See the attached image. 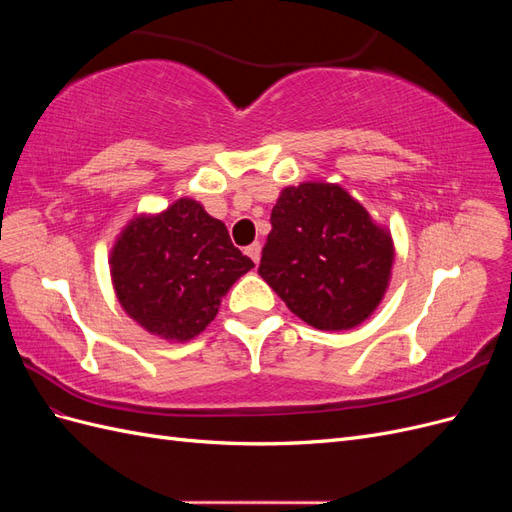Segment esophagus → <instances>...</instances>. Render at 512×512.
Wrapping results in <instances>:
<instances>
[{"label":"esophagus","mask_w":512,"mask_h":512,"mask_svg":"<svg viewBox=\"0 0 512 512\" xmlns=\"http://www.w3.org/2000/svg\"><path fill=\"white\" fill-rule=\"evenodd\" d=\"M260 250H262L260 243H252V245L245 247V254L254 260V265H258V262H260Z\"/></svg>","instance_id":"1"}]
</instances>
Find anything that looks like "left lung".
<instances>
[{"label": "left lung", "mask_w": 512, "mask_h": 512, "mask_svg": "<svg viewBox=\"0 0 512 512\" xmlns=\"http://www.w3.org/2000/svg\"><path fill=\"white\" fill-rule=\"evenodd\" d=\"M258 273L309 327L361 324L389 284L393 241L339 185L286 188L271 211Z\"/></svg>", "instance_id": "obj_1"}]
</instances>
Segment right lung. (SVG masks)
I'll return each instance as SVG.
<instances>
[{
  "label": "right lung",
  "mask_w": 512,
  "mask_h": 512,
  "mask_svg": "<svg viewBox=\"0 0 512 512\" xmlns=\"http://www.w3.org/2000/svg\"><path fill=\"white\" fill-rule=\"evenodd\" d=\"M252 267L226 226L190 198L130 222L111 256L123 309L149 333L177 342L205 331L228 288Z\"/></svg>",
  "instance_id": "obj_1"
}]
</instances>
